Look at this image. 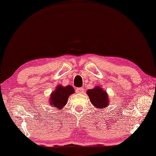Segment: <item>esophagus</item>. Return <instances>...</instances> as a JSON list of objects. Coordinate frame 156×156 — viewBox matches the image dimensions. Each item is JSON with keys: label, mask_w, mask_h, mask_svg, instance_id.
Masks as SVG:
<instances>
[{"label": "esophagus", "mask_w": 156, "mask_h": 156, "mask_svg": "<svg viewBox=\"0 0 156 156\" xmlns=\"http://www.w3.org/2000/svg\"><path fill=\"white\" fill-rule=\"evenodd\" d=\"M76 92L79 94H82L84 92V88H78L76 89Z\"/></svg>", "instance_id": "1"}]
</instances>
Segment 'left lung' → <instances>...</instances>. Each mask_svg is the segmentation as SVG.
<instances>
[{
    "mask_svg": "<svg viewBox=\"0 0 156 156\" xmlns=\"http://www.w3.org/2000/svg\"><path fill=\"white\" fill-rule=\"evenodd\" d=\"M87 94L89 96L90 101L96 108L107 107L109 103L107 92L100 87H96L93 89H89Z\"/></svg>",
    "mask_w": 156,
    "mask_h": 156,
    "instance_id": "left-lung-1",
    "label": "left lung"
}]
</instances>
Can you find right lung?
<instances>
[{
  "mask_svg": "<svg viewBox=\"0 0 156 156\" xmlns=\"http://www.w3.org/2000/svg\"><path fill=\"white\" fill-rule=\"evenodd\" d=\"M75 92L74 88L70 85L62 87L58 85L55 90L52 92L50 97V105L56 108L61 110L64 105H66L68 98L69 95Z\"/></svg>",
  "mask_w": 156,
  "mask_h": 156,
  "instance_id": "1",
  "label": "right lung"
}]
</instances>
